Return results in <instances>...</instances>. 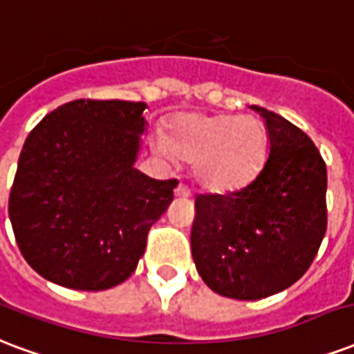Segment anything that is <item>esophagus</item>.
Segmentation results:
<instances>
[{"instance_id": "34e87169", "label": "esophagus", "mask_w": 354, "mask_h": 354, "mask_svg": "<svg viewBox=\"0 0 354 354\" xmlns=\"http://www.w3.org/2000/svg\"><path fill=\"white\" fill-rule=\"evenodd\" d=\"M175 196H177V198H188V196H190V188H188L185 183H180L179 187L175 188Z\"/></svg>"}]
</instances>
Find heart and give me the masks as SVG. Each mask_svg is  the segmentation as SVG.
Masks as SVG:
<instances>
[{
    "label": "heart",
    "instance_id": "heart-1",
    "mask_svg": "<svg viewBox=\"0 0 354 354\" xmlns=\"http://www.w3.org/2000/svg\"><path fill=\"white\" fill-rule=\"evenodd\" d=\"M167 153L194 162V177L211 192H231L261 171L268 153V130L254 115L183 113L169 123Z\"/></svg>",
    "mask_w": 354,
    "mask_h": 354
}]
</instances>
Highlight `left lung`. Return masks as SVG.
Segmentation results:
<instances>
[{
	"instance_id": "obj_1",
	"label": "left lung",
	"mask_w": 354,
	"mask_h": 354,
	"mask_svg": "<svg viewBox=\"0 0 354 354\" xmlns=\"http://www.w3.org/2000/svg\"><path fill=\"white\" fill-rule=\"evenodd\" d=\"M268 130V158L248 185L196 198L190 246L214 293L259 300L302 278L326 231V166L299 127L252 106Z\"/></svg>"
}]
</instances>
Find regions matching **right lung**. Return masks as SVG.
<instances>
[{
  "instance_id": "1",
  "label": "right lung",
  "mask_w": 354,
  "mask_h": 354,
  "mask_svg": "<svg viewBox=\"0 0 354 354\" xmlns=\"http://www.w3.org/2000/svg\"><path fill=\"white\" fill-rule=\"evenodd\" d=\"M145 102L80 98L50 111L24 143L9 216L24 259L57 286L123 283L177 180L134 167Z\"/></svg>"
}]
</instances>
